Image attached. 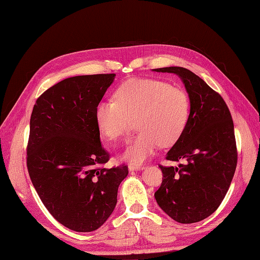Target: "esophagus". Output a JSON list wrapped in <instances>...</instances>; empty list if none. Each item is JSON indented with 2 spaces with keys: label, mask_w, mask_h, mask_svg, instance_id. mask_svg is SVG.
Here are the masks:
<instances>
[{
  "label": "esophagus",
  "mask_w": 260,
  "mask_h": 260,
  "mask_svg": "<svg viewBox=\"0 0 260 260\" xmlns=\"http://www.w3.org/2000/svg\"><path fill=\"white\" fill-rule=\"evenodd\" d=\"M128 169H129L131 171L143 170V169H145V166H142V165H138V164H129V165H128Z\"/></svg>",
  "instance_id": "esophagus-1"
}]
</instances>
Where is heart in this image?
<instances>
[{
  "label": "heart",
  "mask_w": 260,
  "mask_h": 260,
  "mask_svg": "<svg viewBox=\"0 0 260 260\" xmlns=\"http://www.w3.org/2000/svg\"><path fill=\"white\" fill-rule=\"evenodd\" d=\"M188 115L187 94L155 79L124 82L115 92V101H103L95 109L98 128L109 140L124 137L136 119L139 132L123 153V158L134 164L145 161L159 145L175 143L185 129Z\"/></svg>",
  "instance_id": "obj_1"
}]
</instances>
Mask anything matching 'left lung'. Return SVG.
<instances>
[{
  "label": "left lung",
  "instance_id": "obj_1",
  "mask_svg": "<svg viewBox=\"0 0 260 260\" xmlns=\"http://www.w3.org/2000/svg\"><path fill=\"white\" fill-rule=\"evenodd\" d=\"M176 74L189 100L184 132L166 158L184 160L178 167H162V182L155 191L157 205L181 224L200 222L222 203L237 166L232 114L218 93L194 73L179 66L153 70Z\"/></svg>",
  "mask_w": 260,
  "mask_h": 260
}]
</instances>
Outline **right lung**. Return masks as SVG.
Returning a JSON list of instances; mask_svg holds the SVG:
<instances>
[{"instance_id": "1", "label": "right lung", "mask_w": 260, "mask_h": 260, "mask_svg": "<svg viewBox=\"0 0 260 260\" xmlns=\"http://www.w3.org/2000/svg\"><path fill=\"white\" fill-rule=\"evenodd\" d=\"M115 74L75 76L37 99L30 120L26 165L44 206L74 232L100 228L117 205L125 165L103 167L109 153L101 143L96 106Z\"/></svg>"}]
</instances>
